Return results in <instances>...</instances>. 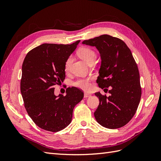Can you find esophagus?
<instances>
[{
  "mask_svg": "<svg viewBox=\"0 0 161 161\" xmlns=\"http://www.w3.org/2000/svg\"><path fill=\"white\" fill-rule=\"evenodd\" d=\"M91 97L90 94H89V93H85V95H84L85 98H87V97Z\"/></svg>",
  "mask_w": 161,
  "mask_h": 161,
  "instance_id": "esophagus-1",
  "label": "esophagus"
}]
</instances>
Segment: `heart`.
<instances>
[{
	"mask_svg": "<svg viewBox=\"0 0 161 161\" xmlns=\"http://www.w3.org/2000/svg\"><path fill=\"white\" fill-rule=\"evenodd\" d=\"M78 55H79L82 59L85 62H86L88 64L92 62H95L97 58L96 53L89 47L80 48V49L78 51ZM72 59V56H70L68 58V59L66 60L64 64V69L66 71H68L70 69ZM73 85H74L75 86L77 87V88H79L83 90H89L91 88L90 79H87V78L77 79L73 82Z\"/></svg>",
	"mask_w": 161,
	"mask_h": 161,
	"instance_id": "1",
	"label": "heart"
}]
</instances>
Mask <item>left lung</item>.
Segmentation results:
<instances>
[{
    "label": "left lung",
    "mask_w": 161,
    "mask_h": 161,
    "mask_svg": "<svg viewBox=\"0 0 161 161\" xmlns=\"http://www.w3.org/2000/svg\"><path fill=\"white\" fill-rule=\"evenodd\" d=\"M82 44L98 50L101 64L97 83L102 89L111 88L109 97L100 92L95 93L99 99L95 118L105 128L123 127L136 114L142 93L139 71L132 53L124 42L109 35L85 40Z\"/></svg>",
    "instance_id": "1"
}]
</instances>
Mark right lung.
<instances>
[{"mask_svg": "<svg viewBox=\"0 0 161 161\" xmlns=\"http://www.w3.org/2000/svg\"><path fill=\"white\" fill-rule=\"evenodd\" d=\"M80 40L72 44L43 43L29 52L22 65L21 92L28 115L47 131L64 129L72 120L76 104L84 93L69 87L66 96L54 95V86L65 79L64 64Z\"/></svg>", "mask_w": 161, "mask_h": 161, "instance_id": "1", "label": "right lung"}]
</instances>
